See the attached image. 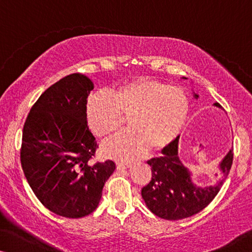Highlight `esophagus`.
Wrapping results in <instances>:
<instances>
[{
    "label": "esophagus",
    "mask_w": 252,
    "mask_h": 252,
    "mask_svg": "<svg viewBox=\"0 0 252 252\" xmlns=\"http://www.w3.org/2000/svg\"><path fill=\"white\" fill-rule=\"evenodd\" d=\"M130 167V164L128 163H117V168L118 170H125V168Z\"/></svg>",
    "instance_id": "1"
}]
</instances>
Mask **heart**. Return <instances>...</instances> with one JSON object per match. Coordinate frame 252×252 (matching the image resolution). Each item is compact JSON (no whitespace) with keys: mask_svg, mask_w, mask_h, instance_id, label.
<instances>
[{"mask_svg":"<svg viewBox=\"0 0 252 252\" xmlns=\"http://www.w3.org/2000/svg\"><path fill=\"white\" fill-rule=\"evenodd\" d=\"M190 102L186 93L155 79L141 77L120 85L112 96L96 93L86 104V119L93 133L106 137L128 118L127 132L103 143L105 156L133 160L148 150L171 146L187 122Z\"/></svg>","mask_w":252,"mask_h":252,"instance_id":"b5f03b06","label":"heart"}]
</instances>
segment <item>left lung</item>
<instances>
[{"mask_svg": "<svg viewBox=\"0 0 252 252\" xmlns=\"http://www.w3.org/2000/svg\"><path fill=\"white\" fill-rule=\"evenodd\" d=\"M194 97L198 98V95L194 93ZM215 105L220 108L219 103ZM179 137L161 150L160 157L147 161L151 166L153 177L141 190L148 209L159 218L167 220L188 218L206 208L219 192L233 164V149H230L218 165L221 175L219 181L206 187L197 186L191 180L190 170L179 158Z\"/></svg>", "mask_w": 252, "mask_h": 252, "instance_id": "8db88e82", "label": "left lung"}]
</instances>
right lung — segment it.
Masks as SVG:
<instances>
[{
  "label": "right lung",
  "mask_w": 252,
  "mask_h": 252,
  "mask_svg": "<svg viewBox=\"0 0 252 252\" xmlns=\"http://www.w3.org/2000/svg\"><path fill=\"white\" fill-rule=\"evenodd\" d=\"M93 81L66 75L37 98L23 129L20 161L37 199L51 212L82 218L98 206L112 160L92 165L97 148L87 126L86 104Z\"/></svg>",
  "instance_id": "right-lung-1"
}]
</instances>
